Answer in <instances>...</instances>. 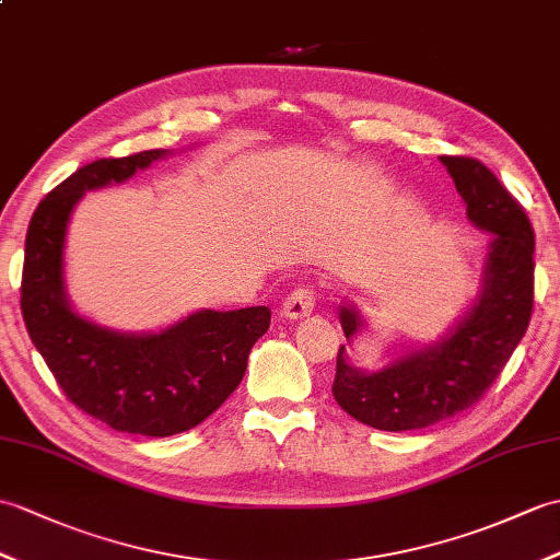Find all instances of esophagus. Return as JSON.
I'll list each match as a JSON object with an SVG mask.
<instances>
[{
    "instance_id": "esophagus-1",
    "label": "esophagus",
    "mask_w": 560,
    "mask_h": 560,
    "mask_svg": "<svg viewBox=\"0 0 560 560\" xmlns=\"http://www.w3.org/2000/svg\"><path fill=\"white\" fill-rule=\"evenodd\" d=\"M315 310V291L310 285H301L283 301V315L289 319H303Z\"/></svg>"
}]
</instances>
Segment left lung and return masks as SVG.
Segmentation results:
<instances>
[{
  "mask_svg": "<svg viewBox=\"0 0 560 560\" xmlns=\"http://www.w3.org/2000/svg\"><path fill=\"white\" fill-rule=\"evenodd\" d=\"M467 219L493 233L489 241L482 291L467 315L444 339L412 350L380 372H365L336 355L334 398L362 424L384 432L424 429L472 408L497 382L523 339L535 310V231L513 195L472 158L444 154ZM346 341L362 329L353 305H341Z\"/></svg>",
  "mask_w": 560,
  "mask_h": 560,
  "instance_id": "8db88e82",
  "label": "left lung"
}]
</instances>
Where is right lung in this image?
I'll list each match as a JSON object with an SVG mask.
<instances>
[{"mask_svg":"<svg viewBox=\"0 0 560 560\" xmlns=\"http://www.w3.org/2000/svg\"><path fill=\"white\" fill-rule=\"evenodd\" d=\"M168 150L85 164L45 195L25 236L21 312L31 341L73 406L116 432L172 436L210 418L241 384L265 305L200 310L160 334H121L78 317L63 285V245L85 190L121 184Z\"/></svg>","mask_w":560,"mask_h":560,"instance_id":"obj_1","label":"right lung"}]
</instances>
